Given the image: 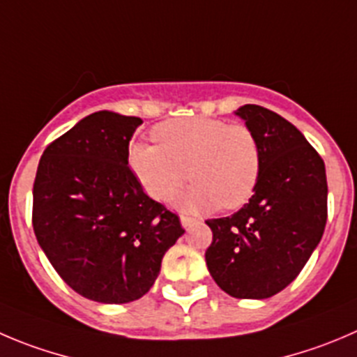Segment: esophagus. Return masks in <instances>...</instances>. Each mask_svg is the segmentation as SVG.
I'll return each instance as SVG.
<instances>
[{
    "mask_svg": "<svg viewBox=\"0 0 357 357\" xmlns=\"http://www.w3.org/2000/svg\"><path fill=\"white\" fill-rule=\"evenodd\" d=\"M181 224L184 227H189L195 224V219H192V217H188V215H181Z\"/></svg>",
    "mask_w": 357,
    "mask_h": 357,
    "instance_id": "obj_1",
    "label": "esophagus"
}]
</instances>
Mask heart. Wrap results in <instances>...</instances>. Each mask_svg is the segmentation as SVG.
Returning <instances> with one entry per match:
<instances>
[{"mask_svg": "<svg viewBox=\"0 0 357 357\" xmlns=\"http://www.w3.org/2000/svg\"><path fill=\"white\" fill-rule=\"evenodd\" d=\"M152 138L158 145H130L128 165L158 202H169L188 176L195 184L181 206L191 212L219 205L238 208L256 191L263 154L249 126L212 117L173 119L155 126Z\"/></svg>", "mask_w": 357, "mask_h": 357, "instance_id": "1", "label": "heart"}]
</instances>
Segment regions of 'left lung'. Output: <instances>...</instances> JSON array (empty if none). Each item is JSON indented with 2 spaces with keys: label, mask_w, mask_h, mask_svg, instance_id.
I'll return each mask as SVG.
<instances>
[{
  "label": "left lung",
  "mask_w": 357,
  "mask_h": 357,
  "mask_svg": "<svg viewBox=\"0 0 357 357\" xmlns=\"http://www.w3.org/2000/svg\"><path fill=\"white\" fill-rule=\"evenodd\" d=\"M257 137L259 182L249 203L229 217L208 219L205 252L217 286L240 300H264L298 277L324 233L328 182L324 161L296 126L259 105L235 112Z\"/></svg>",
  "instance_id": "obj_1"
}]
</instances>
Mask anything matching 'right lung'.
Wrapping results in <instances>:
<instances>
[{
    "instance_id": "obj_1",
    "label": "right lung",
    "mask_w": 357,
    "mask_h": 357,
    "mask_svg": "<svg viewBox=\"0 0 357 357\" xmlns=\"http://www.w3.org/2000/svg\"><path fill=\"white\" fill-rule=\"evenodd\" d=\"M140 117L101 110L43 151L33 184V229L54 270L80 296L130 303L158 278L181 219L149 198L128 166Z\"/></svg>"
}]
</instances>
